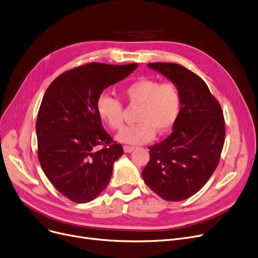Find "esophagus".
Returning <instances> with one entry per match:
<instances>
[{
	"mask_svg": "<svg viewBox=\"0 0 258 258\" xmlns=\"http://www.w3.org/2000/svg\"><path fill=\"white\" fill-rule=\"evenodd\" d=\"M123 150H124V152H125V153H132V152L135 151V148H133V147H127V145H124V148H123Z\"/></svg>",
	"mask_w": 258,
	"mask_h": 258,
	"instance_id": "34e87169",
	"label": "esophagus"
}]
</instances>
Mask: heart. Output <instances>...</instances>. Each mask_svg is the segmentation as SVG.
I'll return each mask as SVG.
<instances>
[{
  "label": "heart",
  "instance_id": "obj_1",
  "mask_svg": "<svg viewBox=\"0 0 258 258\" xmlns=\"http://www.w3.org/2000/svg\"><path fill=\"white\" fill-rule=\"evenodd\" d=\"M122 95L131 105L139 106L137 124L124 127L116 137L122 143H145L154 137L155 131L158 134L170 131L180 111V93L172 82L160 83L156 79L144 78L126 85ZM97 111L110 128L122 127L123 107L118 99L109 95L100 96Z\"/></svg>",
  "mask_w": 258,
  "mask_h": 258
}]
</instances>
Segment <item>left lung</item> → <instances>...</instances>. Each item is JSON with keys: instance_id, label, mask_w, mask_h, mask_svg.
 Returning a JSON list of instances; mask_svg holds the SVG:
<instances>
[{"instance_id": "1", "label": "left lung", "mask_w": 258, "mask_h": 258, "mask_svg": "<svg viewBox=\"0 0 258 258\" xmlns=\"http://www.w3.org/2000/svg\"><path fill=\"white\" fill-rule=\"evenodd\" d=\"M174 83L181 97L171 135L150 147L142 178L157 195L181 201L196 194L218 165L225 143L222 109L205 81L175 63H149Z\"/></svg>"}]
</instances>
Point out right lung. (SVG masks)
<instances>
[{
	"label": "right lung",
	"instance_id": "obj_1",
	"mask_svg": "<svg viewBox=\"0 0 258 258\" xmlns=\"http://www.w3.org/2000/svg\"><path fill=\"white\" fill-rule=\"evenodd\" d=\"M137 63H89L65 72L46 89L37 118L38 158L51 184L70 200L86 204L107 186L123 155L102 126L97 102L105 88L137 69ZM106 145L95 151L97 145Z\"/></svg>",
	"mask_w": 258,
	"mask_h": 258
}]
</instances>
